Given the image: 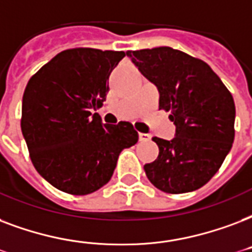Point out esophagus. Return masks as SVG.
Wrapping results in <instances>:
<instances>
[{"instance_id": "1", "label": "esophagus", "mask_w": 252, "mask_h": 252, "mask_svg": "<svg viewBox=\"0 0 252 252\" xmlns=\"http://www.w3.org/2000/svg\"><path fill=\"white\" fill-rule=\"evenodd\" d=\"M151 139V136L147 133H139V140L140 141H148V140Z\"/></svg>"}]
</instances>
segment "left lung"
<instances>
[{
    "instance_id": "1",
    "label": "left lung",
    "mask_w": 252,
    "mask_h": 252,
    "mask_svg": "<svg viewBox=\"0 0 252 252\" xmlns=\"http://www.w3.org/2000/svg\"><path fill=\"white\" fill-rule=\"evenodd\" d=\"M160 94L174 139L153 137L160 153L144 165L157 189L180 194L199 189L220 168L234 141L235 104L220 76L201 59L172 47L126 51Z\"/></svg>"
}]
</instances>
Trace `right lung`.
Returning <instances> with one entry per match:
<instances>
[{
	"label": "right lung",
	"instance_id": "obj_1",
	"mask_svg": "<svg viewBox=\"0 0 252 252\" xmlns=\"http://www.w3.org/2000/svg\"><path fill=\"white\" fill-rule=\"evenodd\" d=\"M124 51L72 49L46 63L29 80L21 129L35 169L54 188L84 195L111 180L119 155L137 143L128 122L103 124L96 111L109 75Z\"/></svg>",
	"mask_w": 252,
	"mask_h": 252
}]
</instances>
